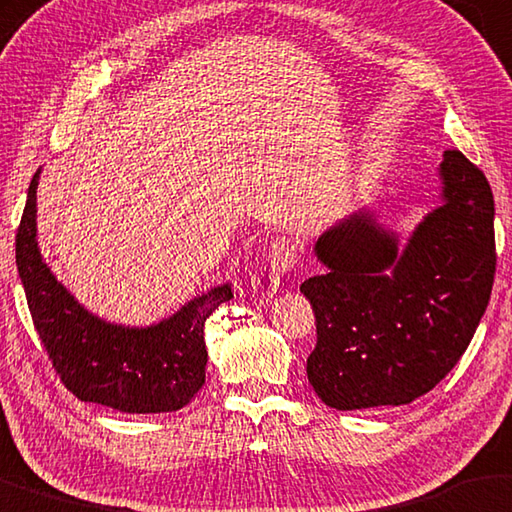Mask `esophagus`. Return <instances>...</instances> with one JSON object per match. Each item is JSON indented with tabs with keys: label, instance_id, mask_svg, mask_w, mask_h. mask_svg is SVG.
<instances>
[{
	"label": "esophagus",
	"instance_id": "esophagus-1",
	"mask_svg": "<svg viewBox=\"0 0 512 512\" xmlns=\"http://www.w3.org/2000/svg\"><path fill=\"white\" fill-rule=\"evenodd\" d=\"M301 258V247L295 238H276L270 247V265L279 274L295 270Z\"/></svg>",
	"mask_w": 512,
	"mask_h": 512
}]
</instances>
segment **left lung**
I'll return each mask as SVG.
<instances>
[{
    "label": "left lung",
    "instance_id": "1",
    "mask_svg": "<svg viewBox=\"0 0 512 512\" xmlns=\"http://www.w3.org/2000/svg\"><path fill=\"white\" fill-rule=\"evenodd\" d=\"M442 206L399 251L395 233L356 213L317 240L329 272L301 283L317 345L306 374L326 406H401L426 395L465 354L488 308L497 251L494 197L458 149L440 163Z\"/></svg>",
    "mask_w": 512,
    "mask_h": 512
}]
</instances>
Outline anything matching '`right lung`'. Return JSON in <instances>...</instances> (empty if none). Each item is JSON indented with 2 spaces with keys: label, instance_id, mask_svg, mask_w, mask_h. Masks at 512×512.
Returning a JSON list of instances; mask_svg holds the SVG:
<instances>
[{
  "label": "right lung",
  "instance_id": "right-lung-1",
  "mask_svg": "<svg viewBox=\"0 0 512 512\" xmlns=\"http://www.w3.org/2000/svg\"><path fill=\"white\" fill-rule=\"evenodd\" d=\"M33 174L27 206L15 233V263L31 320L56 374L74 397L120 413H172L188 404L206 381L204 324L233 297L217 286L188 301L179 313L147 329L104 322L88 313L49 270L36 242Z\"/></svg>",
  "mask_w": 512,
  "mask_h": 512
}]
</instances>
